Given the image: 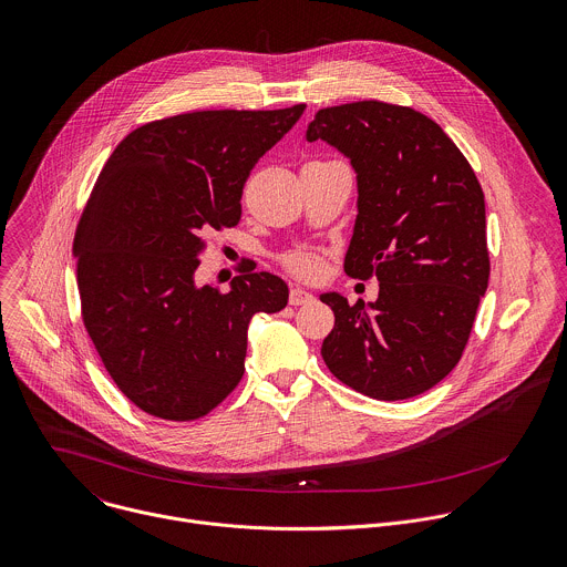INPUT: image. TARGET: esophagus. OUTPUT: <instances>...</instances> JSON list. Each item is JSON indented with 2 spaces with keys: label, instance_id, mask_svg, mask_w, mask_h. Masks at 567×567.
Masks as SVG:
<instances>
[{
  "label": "esophagus",
  "instance_id": "esophagus-1",
  "mask_svg": "<svg viewBox=\"0 0 567 567\" xmlns=\"http://www.w3.org/2000/svg\"><path fill=\"white\" fill-rule=\"evenodd\" d=\"M311 300H313V296H311L307 289L293 287V289L289 291V305H293V307H298V305H307V302H311Z\"/></svg>",
  "mask_w": 567,
  "mask_h": 567
}]
</instances>
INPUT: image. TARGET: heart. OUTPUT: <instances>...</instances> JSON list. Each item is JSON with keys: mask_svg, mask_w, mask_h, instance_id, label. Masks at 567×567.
Returning <instances> with one entry per match:
<instances>
[{"mask_svg": "<svg viewBox=\"0 0 567 567\" xmlns=\"http://www.w3.org/2000/svg\"><path fill=\"white\" fill-rule=\"evenodd\" d=\"M285 267H287V271H291L296 278H302V280H313L324 271L322 258L311 254V251L289 254L285 258Z\"/></svg>", "mask_w": 567, "mask_h": 567, "instance_id": "1", "label": "heart"}]
</instances>
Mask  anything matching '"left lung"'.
<instances>
[{"mask_svg": "<svg viewBox=\"0 0 567 567\" xmlns=\"http://www.w3.org/2000/svg\"><path fill=\"white\" fill-rule=\"evenodd\" d=\"M307 140L349 157L358 216L344 271L381 282L367 305L320 296L336 316L320 353L340 383L369 399L419 396L461 360L487 289L476 173L434 120L379 100L320 109Z\"/></svg>", "mask_w": 567, "mask_h": 567, "instance_id": "1", "label": "left lung"}]
</instances>
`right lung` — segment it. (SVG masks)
Listing matches in <instances>:
<instances>
[{"label": "right lung", "mask_w": 567, "mask_h": 567, "mask_svg": "<svg viewBox=\"0 0 567 567\" xmlns=\"http://www.w3.org/2000/svg\"><path fill=\"white\" fill-rule=\"evenodd\" d=\"M278 111H194L148 122L111 153L73 254L84 327L120 392L164 421H196L240 383L254 313L287 307L285 280L245 271L196 285L207 238L240 223L256 162L300 120Z\"/></svg>", "instance_id": "1"}]
</instances>
